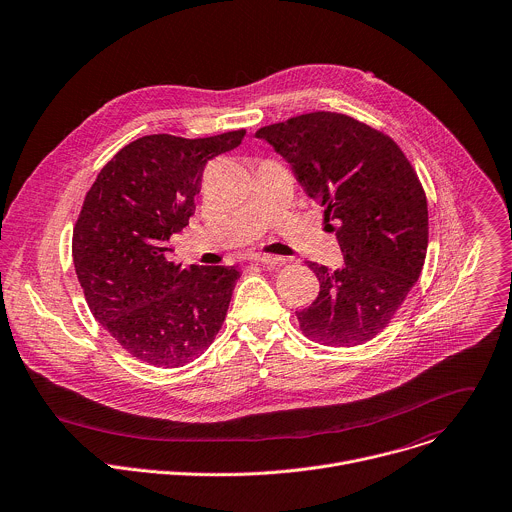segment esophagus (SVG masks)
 <instances>
[{"mask_svg":"<svg viewBox=\"0 0 512 512\" xmlns=\"http://www.w3.org/2000/svg\"><path fill=\"white\" fill-rule=\"evenodd\" d=\"M251 261L261 263V265H269V267H275V265H281V263H283L281 257H277V255H265V253H255V255H251Z\"/></svg>","mask_w":512,"mask_h":512,"instance_id":"esophagus-1","label":"esophagus"}]
</instances>
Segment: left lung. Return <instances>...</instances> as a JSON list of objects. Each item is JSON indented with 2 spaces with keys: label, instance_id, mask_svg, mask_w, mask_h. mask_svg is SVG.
<instances>
[{
  "label": "left lung",
  "instance_id": "obj_1",
  "mask_svg": "<svg viewBox=\"0 0 512 512\" xmlns=\"http://www.w3.org/2000/svg\"><path fill=\"white\" fill-rule=\"evenodd\" d=\"M293 168L344 253L331 271L307 263L317 299L297 311L311 342L360 346L378 335L418 281L428 249V203L400 146L384 132L337 112H309L255 132Z\"/></svg>",
  "mask_w": 512,
  "mask_h": 512
}]
</instances>
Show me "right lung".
Wrapping results in <instances>:
<instances>
[{
    "label": "right lung",
    "mask_w": 512,
    "mask_h": 512,
    "mask_svg": "<svg viewBox=\"0 0 512 512\" xmlns=\"http://www.w3.org/2000/svg\"><path fill=\"white\" fill-rule=\"evenodd\" d=\"M243 136H142L106 162L86 193L72 237L76 275L92 315L136 360L181 368L225 321L239 271L183 269L168 261L166 241L189 225L207 162Z\"/></svg>",
    "instance_id": "add662e5"
}]
</instances>
